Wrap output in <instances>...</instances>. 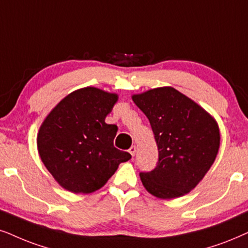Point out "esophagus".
Listing matches in <instances>:
<instances>
[{
	"instance_id": "obj_1",
	"label": "esophagus",
	"mask_w": 248,
	"mask_h": 248,
	"mask_svg": "<svg viewBox=\"0 0 248 248\" xmlns=\"http://www.w3.org/2000/svg\"><path fill=\"white\" fill-rule=\"evenodd\" d=\"M129 153L134 156L135 153H136V146H131L130 149H129Z\"/></svg>"
}]
</instances>
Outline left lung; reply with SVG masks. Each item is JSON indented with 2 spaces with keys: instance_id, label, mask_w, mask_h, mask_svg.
Masks as SVG:
<instances>
[{
  "instance_id": "8db88e82",
  "label": "left lung",
  "mask_w": 248,
  "mask_h": 248,
  "mask_svg": "<svg viewBox=\"0 0 248 248\" xmlns=\"http://www.w3.org/2000/svg\"><path fill=\"white\" fill-rule=\"evenodd\" d=\"M151 124L159 160L140 173L149 193L174 199L189 193L214 164L220 149V128L212 114L175 89L159 87L131 96Z\"/></svg>"
}]
</instances>
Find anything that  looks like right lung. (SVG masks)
Listing matches in <instances>:
<instances>
[{
  "label": "right lung",
  "instance_id": "1",
  "mask_svg": "<svg viewBox=\"0 0 248 248\" xmlns=\"http://www.w3.org/2000/svg\"><path fill=\"white\" fill-rule=\"evenodd\" d=\"M118 93L96 87L74 90L46 115L36 137L37 151L55 181L73 193H92L104 186L121 162L131 158L115 149L118 127L105 118Z\"/></svg>",
  "mask_w": 248,
  "mask_h": 248
}]
</instances>
